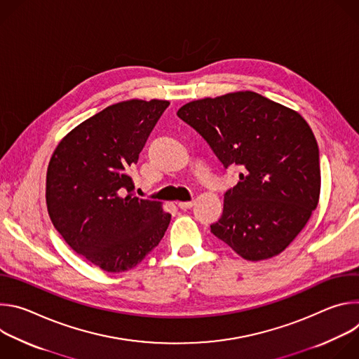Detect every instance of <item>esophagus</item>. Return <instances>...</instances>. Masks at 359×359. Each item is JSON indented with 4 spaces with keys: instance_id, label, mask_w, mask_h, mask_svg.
Returning a JSON list of instances; mask_svg holds the SVG:
<instances>
[{
    "instance_id": "1",
    "label": "esophagus",
    "mask_w": 359,
    "mask_h": 359,
    "mask_svg": "<svg viewBox=\"0 0 359 359\" xmlns=\"http://www.w3.org/2000/svg\"><path fill=\"white\" fill-rule=\"evenodd\" d=\"M194 206V201H179L177 203V208L182 209V210H187V209H191Z\"/></svg>"
}]
</instances>
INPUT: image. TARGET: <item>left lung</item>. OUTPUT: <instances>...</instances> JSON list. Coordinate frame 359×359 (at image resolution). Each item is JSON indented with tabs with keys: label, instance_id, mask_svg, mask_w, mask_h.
Instances as JSON below:
<instances>
[{
	"label": "left lung",
	"instance_id": "8db88e82",
	"mask_svg": "<svg viewBox=\"0 0 359 359\" xmlns=\"http://www.w3.org/2000/svg\"><path fill=\"white\" fill-rule=\"evenodd\" d=\"M177 116L209 143L226 169H241L212 233L250 262L284 251L320 198V151L309 123L251 90L189 102Z\"/></svg>",
	"mask_w": 359,
	"mask_h": 359
}]
</instances>
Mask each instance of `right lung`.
<instances>
[{"instance_id":"1","label":"right lung","mask_w":359,"mask_h":359,"mask_svg":"<svg viewBox=\"0 0 359 359\" xmlns=\"http://www.w3.org/2000/svg\"><path fill=\"white\" fill-rule=\"evenodd\" d=\"M168 107L159 99L111 105L71 130L49 161V217L75 252L104 271L136 267L170 223L159 201L132 196L129 175Z\"/></svg>"}]
</instances>
